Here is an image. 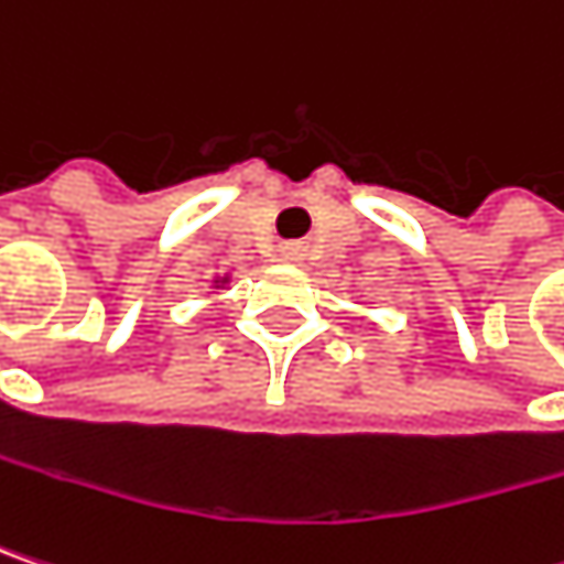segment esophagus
<instances>
[{
  "label": "esophagus",
  "mask_w": 564,
  "mask_h": 564,
  "mask_svg": "<svg viewBox=\"0 0 564 564\" xmlns=\"http://www.w3.org/2000/svg\"><path fill=\"white\" fill-rule=\"evenodd\" d=\"M303 241H286V245H281V258H286V261H300L303 258Z\"/></svg>",
  "instance_id": "esophagus-1"
}]
</instances>
